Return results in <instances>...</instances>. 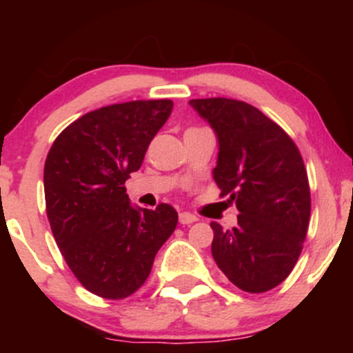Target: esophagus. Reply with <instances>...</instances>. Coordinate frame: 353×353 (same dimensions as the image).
Wrapping results in <instances>:
<instances>
[{
  "label": "esophagus",
  "mask_w": 353,
  "mask_h": 353,
  "mask_svg": "<svg viewBox=\"0 0 353 353\" xmlns=\"http://www.w3.org/2000/svg\"><path fill=\"white\" fill-rule=\"evenodd\" d=\"M196 221H197V216H194V214H190V212H181L179 214L181 224H194Z\"/></svg>",
  "instance_id": "obj_1"
}]
</instances>
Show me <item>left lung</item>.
Returning a JSON list of instances; mask_svg holds the SVG:
<instances>
[{
    "label": "left lung",
    "mask_w": 353,
    "mask_h": 353,
    "mask_svg": "<svg viewBox=\"0 0 353 353\" xmlns=\"http://www.w3.org/2000/svg\"><path fill=\"white\" fill-rule=\"evenodd\" d=\"M219 139L214 181L236 201L237 225L214 230L212 257L234 285L262 294L282 283L302 252L310 188L301 151L270 117L244 101L192 99Z\"/></svg>",
    "instance_id": "8db88e82"
}]
</instances>
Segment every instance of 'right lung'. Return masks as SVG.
Returning a JSON list of instances; mask_svg holds the SVG:
<instances>
[{
	"mask_svg": "<svg viewBox=\"0 0 353 353\" xmlns=\"http://www.w3.org/2000/svg\"><path fill=\"white\" fill-rule=\"evenodd\" d=\"M171 111V99L99 108L63 129L48 152L44 199L52 236L81 285L103 299L134 294L177 225L172 205L134 209L124 185Z\"/></svg>",
	"mask_w": 353,
	"mask_h": 353,
	"instance_id": "right-lung-1",
	"label": "right lung"
}]
</instances>
